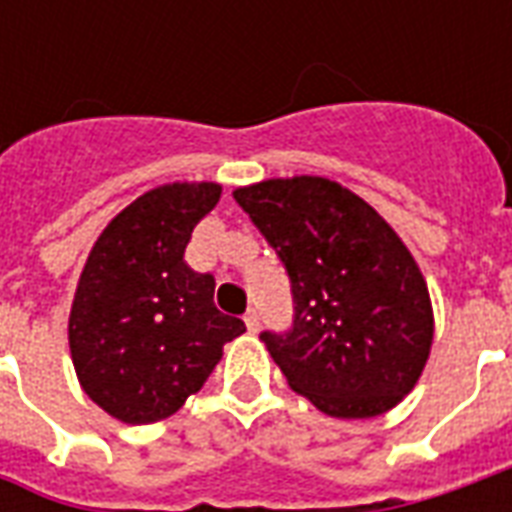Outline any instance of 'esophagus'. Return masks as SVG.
<instances>
[{
  "mask_svg": "<svg viewBox=\"0 0 512 512\" xmlns=\"http://www.w3.org/2000/svg\"><path fill=\"white\" fill-rule=\"evenodd\" d=\"M244 323H246V329H249V332H257V329H260V315H257V310L246 312Z\"/></svg>",
  "mask_w": 512,
  "mask_h": 512,
  "instance_id": "1",
  "label": "esophagus"
}]
</instances>
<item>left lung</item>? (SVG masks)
Instances as JSON below:
<instances>
[{"label":"left lung","instance_id":"left-lung-1","mask_svg":"<svg viewBox=\"0 0 512 512\" xmlns=\"http://www.w3.org/2000/svg\"><path fill=\"white\" fill-rule=\"evenodd\" d=\"M285 263L288 334L263 332L288 386L337 419H370L417 386L433 304L417 260L384 216L337 180L271 178L233 191Z\"/></svg>","mask_w":512,"mask_h":512}]
</instances>
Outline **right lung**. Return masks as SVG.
<instances>
[{
  "label": "right lung",
  "mask_w": 512,
  "mask_h": 512,
  "mask_svg": "<svg viewBox=\"0 0 512 512\" xmlns=\"http://www.w3.org/2000/svg\"><path fill=\"white\" fill-rule=\"evenodd\" d=\"M222 186L164 183L106 224L87 255L68 318L84 395L126 425L172 417L200 392L224 343L246 332L213 304L211 274L186 266L191 230Z\"/></svg>",
  "instance_id": "1"
}]
</instances>
